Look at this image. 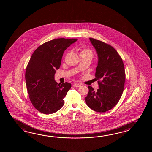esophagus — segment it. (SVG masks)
<instances>
[{
	"instance_id": "obj_1",
	"label": "esophagus",
	"mask_w": 152,
	"mask_h": 152,
	"mask_svg": "<svg viewBox=\"0 0 152 152\" xmlns=\"http://www.w3.org/2000/svg\"><path fill=\"white\" fill-rule=\"evenodd\" d=\"M73 86L75 87H80V84L75 83V84H73Z\"/></svg>"
}]
</instances>
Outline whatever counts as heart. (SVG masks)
<instances>
[{
  "label": "heart",
  "mask_w": 152,
  "mask_h": 152,
  "mask_svg": "<svg viewBox=\"0 0 152 152\" xmlns=\"http://www.w3.org/2000/svg\"><path fill=\"white\" fill-rule=\"evenodd\" d=\"M80 54H83V55H87L92 56L93 53L92 52L91 50L90 49L88 48H83L81 49V50L80 53Z\"/></svg>",
  "instance_id": "1"
}]
</instances>
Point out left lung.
<instances>
[{"label":"left lung","instance_id":"1","mask_svg":"<svg viewBox=\"0 0 152 152\" xmlns=\"http://www.w3.org/2000/svg\"><path fill=\"white\" fill-rule=\"evenodd\" d=\"M90 41L98 58L95 77L98 80L99 88L95 92L88 86L85 101L92 110L105 113L113 109L122 96L126 80L124 66L122 59L112 46L92 38Z\"/></svg>","mask_w":152,"mask_h":152}]
</instances>
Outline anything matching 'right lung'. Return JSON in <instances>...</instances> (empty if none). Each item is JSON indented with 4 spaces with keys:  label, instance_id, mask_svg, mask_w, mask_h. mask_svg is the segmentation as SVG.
<instances>
[{
    "label": "right lung",
    "instance_id": "obj_1",
    "mask_svg": "<svg viewBox=\"0 0 152 152\" xmlns=\"http://www.w3.org/2000/svg\"><path fill=\"white\" fill-rule=\"evenodd\" d=\"M77 40L54 39L42 44L31 55L26 69V85L30 100L40 113L51 114L63 107V99L71 84H58L54 75L60 67L64 52Z\"/></svg>",
    "mask_w": 152,
    "mask_h": 152
}]
</instances>
